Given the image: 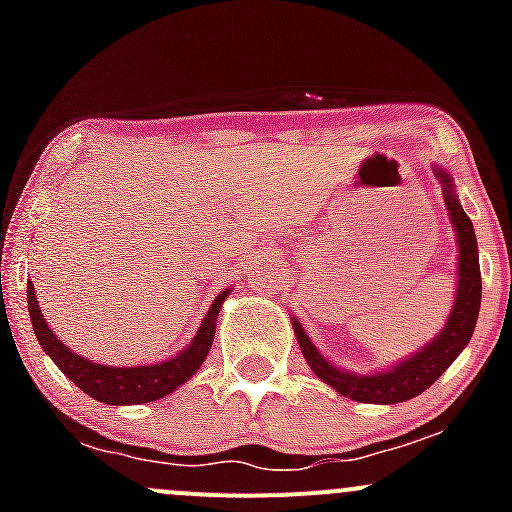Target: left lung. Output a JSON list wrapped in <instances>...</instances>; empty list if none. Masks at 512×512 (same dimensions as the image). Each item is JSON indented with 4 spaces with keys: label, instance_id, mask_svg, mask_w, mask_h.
<instances>
[{
    "label": "left lung",
    "instance_id": "left-lung-1",
    "mask_svg": "<svg viewBox=\"0 0 512 512\" xmlns=\"http://www.w3.org/2000/svg\"><path fill=\"white\" fill-rule=\"evenodd\" d=\"M438 183L443 185V200H446L448 215L456 227L458 235V292L456 302H453L451 317H448L443 332L433 339L428 347L416 352L411 359L401 361L391 371H381L374 376H356L347 371L337 369L329 364L312 339L304 334L302 324L294 319V334H297L299 349H302L304 359L309 361L314 374L322 381H327L332 389H337L342 396L361 401V404H399V401H409L414 396L423 394L448 366L456 361V356L466 349L471 342V334L476 329L478 309H480V265H478V242L476 230H473L471 218L463 213L461 203H458L456 193L451 188V175L446 170L436 168Z\"/></svg>",
    "mask_w": 512,
    "mask_h": 512
}]
</instances>
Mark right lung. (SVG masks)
<instances>
[{"mask_svg": "<svg viewBox=\"0 0 512 512\" xmlns=\"http://www.w3.org/2000/svg\"><path fill=\"white\" fill-rule=\"evenodd\" d=\"M227 294L230 292H223L215 297L208 314H205L203 327L198 329V334H195V339L188 344V349H185L183 354L173 356V359L163 361V364L151 366H103L74 354L69 347H64V342L56 339V334L51 332L49 324L44 322V314H41L39 302H36L34 285L27 287L32 327L36 339H39V344L44 347V352L54 359V364L59 366L84 394L101 401V404L111 406L146 404V401L163 399L170 391L178 389L180 384H185V381L200 369V364H203L205 356H208L210 347H213L215 322H218L220 307H223Z\"/></svg>", "mask_w": 512, "mask_h": 512, "instance_id": "1", "label": "right lung"}]
</instances>
